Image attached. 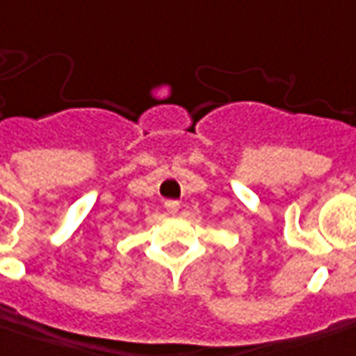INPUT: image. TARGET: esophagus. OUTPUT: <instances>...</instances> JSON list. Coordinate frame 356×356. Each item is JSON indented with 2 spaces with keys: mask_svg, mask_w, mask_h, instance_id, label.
<instances>
[{
  "mask_svg": "<svg viewBox=\"0 0 356 356\" xmlns=\"http://www.w3.org/2000/svg\"><path fill=\"white\" fill-rule=\"evenodd\" d=\"M165 209L169 211V213H177L179 201H165Z\"/></svg>",
  "mask_w": 356,
  "mask_h": 356,
  "instance_id": "1",
  "label": "esophagus"
}]
</instances>
